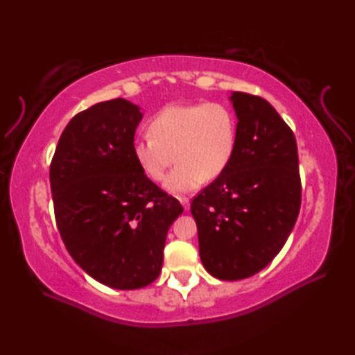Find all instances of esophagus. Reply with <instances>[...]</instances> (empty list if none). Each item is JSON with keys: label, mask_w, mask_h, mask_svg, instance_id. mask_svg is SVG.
<instances>
[{"label": "esophagus", "mask_w": 355, "mask_h": 355, "mask_svg": "<svg viewBox=\"0 0 355 355\" xmlns=\"http://www.w3.org/2000/svg\"><path fill=\"white\" fill-rule=\"evenodd\" d=\"M178 200H180V203H182L184 209H189V199H188V197L180 196V197H178Z\"/></svg>", "instance_id": "1"}]
</instances>
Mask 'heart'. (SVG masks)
Returning <instances> with one entry per match:
<instances>
[{"label":"heart","mask_w":355,"mask_h":355,"mask_svg":"<svg viewBox=\"0 0 355 355\" xmlns=\"http://www.w3.org/2000/svg\"><path fill=\"white\" fill-rule=\"evenodd\" d=\"M148 133L133 144L136 164L148 180L159 183L175 159L166 189L178 194L227 171L236 152L238 122L222 103L175 105L150 120Z\"/></svg>","instance_id":"b5f03b06"}]
</instances>
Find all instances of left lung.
I'll list each match as a JSON object with an SVG mask.
<instances>
[{
	"mask_svg": "<svg viewBox=\"0 0 355 355\" xmlns=\"http://www.w3.org/2000/svg\"><path fill=\"white\" fill-rule=\"evenodd\" d=\"M238 144L227 171L191 203L203 268L219 280L260 272L284 248L300 208L297 146L271 103L232 92Z\"/></svg>",
	"mask_w": 355,
	"mask_h": 355,
	"instance_id": "left-lung-1",
	"label": "left lung"
}]
</instances>
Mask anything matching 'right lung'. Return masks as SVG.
Segmentation results:
<instances>
[{
	"label": "right lung",
	"instance_id": "right-lung-1",
	"mask_svg": "<svg viewBox=\"0 0 355 355\" xmlns=\"http://www.w3.org/2000/svg\"><path fill=\"white\" fill-rule=\"evenodd\" d=\"M144 114L125 98L70 120L50 166L58 230L84 272L116 290L152 284L167 230L183 207L141 172L133 156Z\"/></svg>",
	"mask_w": 355,
	"mask_h": 355
}]
</instances>
